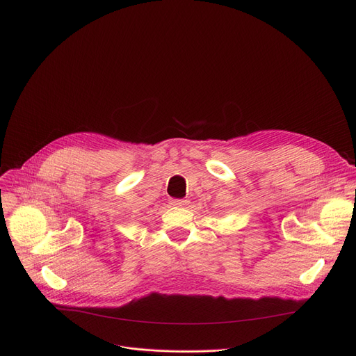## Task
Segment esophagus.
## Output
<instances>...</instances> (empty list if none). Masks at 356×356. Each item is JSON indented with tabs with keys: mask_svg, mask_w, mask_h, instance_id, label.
<instances>
[{
	"mask_svg": "<svg viewBox=\"0 0 356 356\" xmlns=\"http://www.w3.org/2000/svg\"><path fill=\"white\" fill-rule=\"evenodd\" d=\"M170 204H172V207H186V204H188V200H184V199H172Z\"/></svg>",
	"mask_w": 356,
	"mask_h": 356,
	"instance_id": "1",
	"label": "esophagus"
}]
</instances>
